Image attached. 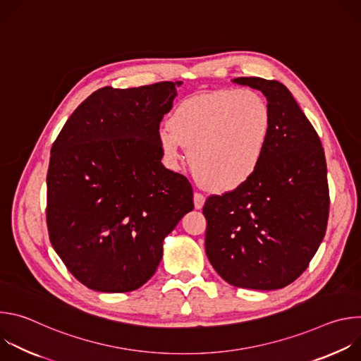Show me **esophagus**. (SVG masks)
<instances>
[{"label":"esophagus","instance_id":"obj_1","mask_svg":"<svg viewBox=\"0 0 361 361\" xmlns=\"http://www.w3.org/2000/svg\"><path fill=\"white\" fill-rule=\"evenodd\" d=\"M204 201H205V197H204L201 192H194V207H195L197 210L202 209Z\"/></svg>","mask_w":361,"mask_h":361}]
</instances>
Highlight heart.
I'll list each match as a JSON object with an SVG mask.
<instances>
[{"label": "heart", "instance_id": "1", "mask_svg": "<svg viewBox=\"0 0 361 361\" xmlns=\"http://www.w3.org/2000/svg\"><path fill=\"white\" fill-rule=\"evenodd\" d=\"M271 133L273 113L260 94L221 88L178 102L157 137L170 167H177L183 145L195 180L210 191L228 192L260 169Z\"/></svg>", "mask_w": 361, "mask_h": 361}]
</instances>
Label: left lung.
Instances as JSON below:
<instances>
[{
    "label": "left lung",
    "instance_id": "obj_1",
    "mask_svg": "<svg viewBox=\"0 0 361 361\" xmlns=\"http://www.w3.org/2000/svg\"><path fill=\"white\" fill-rule=\"evenodd\" d=\"M262 91L273 113L264 160L240 188L207 197L205 252L231 286L277 290L310 264L327 228L330 194L319 134L279 81L238 77Z\"/></svg>",
    "mask_w": 361,
    "mask_h": 361
}]
</instances>
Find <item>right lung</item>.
Returning <instances> with one entry per match:
<instances>
[{
	"label": "right lung",
	"instance_id": "1",
	"mask_svg": "<svg viewBox=\"0 0 361 361\" xmlns=\"http://www.w3.org/2000/svg\"><path fill=\"white\" fill-rule=\"evenodd\" d=\"M181 84L99 88L51 147L49 241L91 290L127 293L145 284L161 262L164 237L194 209L190 181L164 169L157 137Z\"/></svg>",
	"mask_w": 361,
	"mask_h": 361
}]
</instances>
